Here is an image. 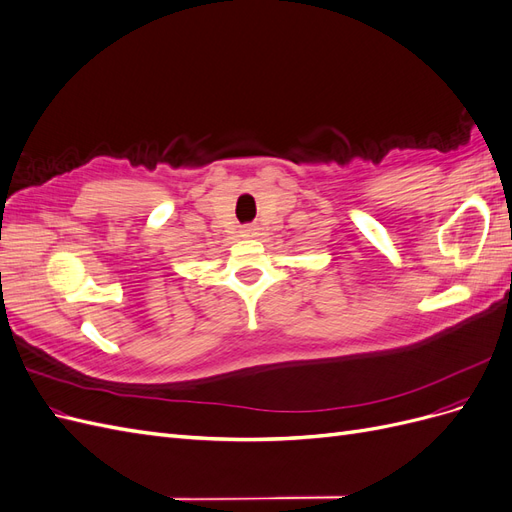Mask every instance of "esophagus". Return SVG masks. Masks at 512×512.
<instances>
[{"instance_id": "1", "label": "esophagus", "mask_w": 512, "mask_h": 512, "mask_svg": "<svg viewBox=\"0 0 512 512\" xmlns=\"http://www.w3.org/2000/svg\"><path fill=\"white\" fill-rule=\"evenodd\" d=\"M243 235H245V237H254V235H256V228H254V226H245V228H243Z\"/></svg>"}]
</instances>
